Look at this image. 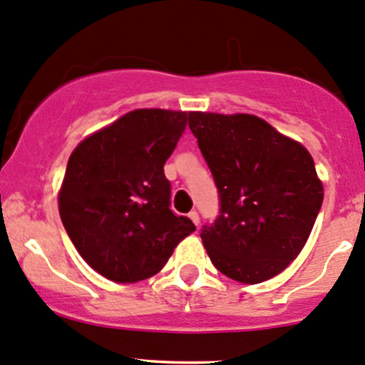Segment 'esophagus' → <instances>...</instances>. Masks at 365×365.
<instances>
[{"label": "esophagus", "mask_w": 365, "mask_h": 365, "mask_svg": "<svg viewBox=\"0 0 365 365\" xmlns=\"http://www.w3.org/2000/svg\"><path fill=\"white\" fill-rule=\"evenodd\" d=\"M187 216H190V220L193 221V223L197 225V227H198V223H200V216H198V212H197V210H191V212L187 214Z\"/></svg>", "instance_id": "obj_1"}]
</instances>
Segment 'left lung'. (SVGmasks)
Here are the masks:
<instances>
[{"mask_svg":"<svg viewBox=\"0 0 365 365\" xmlns=\"http://www.w3.org/2000/svg\"><path fill=\"white\" fill-rule=\"evenodd\" d=\"M190 130L220 195L200 237L220 272L240 283L270 279L309 237L323 186L306 148L250 114L190 112Z\"/></svg>","mask_w":365,"mask_h":365,"instance_id":"8db88e82","label":"left lung"}]
</instances>
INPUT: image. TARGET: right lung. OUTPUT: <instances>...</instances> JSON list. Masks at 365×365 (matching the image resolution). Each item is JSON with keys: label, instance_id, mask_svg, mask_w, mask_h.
Segmentation results:
<instances>
[{"label": "right lung", "instance_id": "add662e5", "mask_svg": "<svg viewBox=\"0 0 365 365\" xmlns=\"http://www.w3.org/2000/svg\"><path fill=\"white\" fill-rule=\"evenodd\" d=\"M186 112L138 108L71 153L59 214L75 250L118 283L148 279L195 232L170 209L163 165L186 130Z\"/></svg>", "mask_w": 365, "mask_h": 365}]
</instances>
